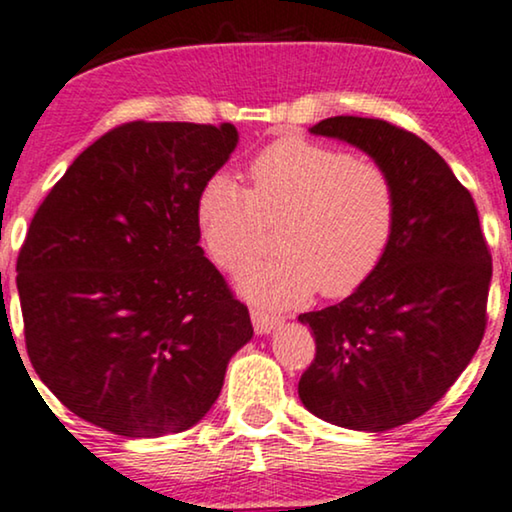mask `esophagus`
Returning a JSON list of instances; mask_svg holds the SVG:
<instances>
[{
    "instance_id": "esophagus-1",
    "label": "esophagus",
    "mask_w": 512,
    "mask_h": 512,
    "mask_svg": "<svg viewBox=\"0 0 512 512\" xmlns=\"http://www.w3.org/2000/svg\"><path fill=\"white\" fill-rule=\"evenodd\" d=\"M251 322H254L256 334H270L272 329L280 327L282 317L265 313V310H261V308H251Z\"/></svg>"
}]
</instances>
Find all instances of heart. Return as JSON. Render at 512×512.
<instances>
[{"label": "heart", "instance_id": "heart-1", "mask_svg": "<svg viewBox=\"0 0 512 512\" xmlns=\"http://www.w3.org/2000/svg\"><path fill=\"white\" fill-rule=\"evenodd\" d=\"M249 192L214 174L197 195L199 240L225 272L261 251L265 225H282L280 256L251 265L237 287L251 301L284 308L320 289L353 294L374 275L390 247L397 190L378 162L303 136H284L249 164Z\"/></svg>", "mask_w": 512, "mask_h": 512}]
</instances>
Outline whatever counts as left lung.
Returning <instances> with one entry per match:
<instances>
[{"label":"left lung","instance_id":"1","mask_svg":"<svg viewBox=\"0 0 512 512\" xmlns=\"http://www.w3.org/2000/svg\"><path fill=\"white\" fill-rule=\"evenodd\" d=\"M310 134L381 164L397 190V221L360 289L298 315L317 345L298 397L322 421L383 433L426 414L473 360L487 327L491 254L473 197L426 141L353 115L322 119Z\"/></svg>","mask_w":512,"mask_h":512}]
</instances>
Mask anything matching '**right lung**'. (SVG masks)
<instances>
[{
	"mask_svg": "<svg viewBox=\"0 0 512 512\" xmlns=\"http://www.w3.org/2000/svg\"><path fill=\"white\" fill-rule=\"evenodd\" d=\"M237 141L232 124H122L32 218L16 265L25 345L44 386L84 421L122 437L183 433L254 336L195 218Z\"/></svg>",
	"mask_w": 512,
	"mask_h": 512,
	"instance_id": "add662e5",
	"label": "right lung"
}]
</instances>
